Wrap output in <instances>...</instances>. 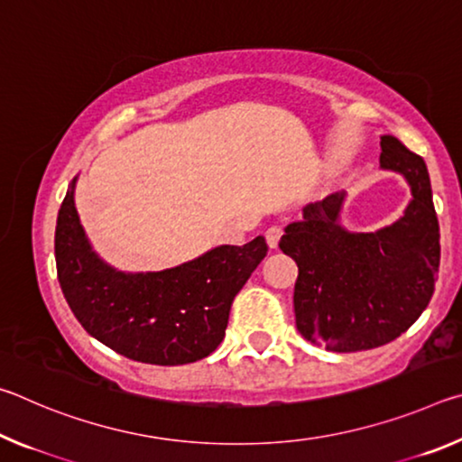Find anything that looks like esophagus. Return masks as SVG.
Segmentation results:
<instances>
[{"label": "esophagus", "mask_w": 462, "mask_h": 462, "mask_svg": "<svg viewBox=\"0 0 462 462\" xmlns=\"http://www.w3.org/2000/svg\"><path fill=\"white\" fill-rule=\"evenodd\" d=\"M281 236H283V228H281V226H271V228L264 232V238H267V245L271 248H277L279 246Z\"/></svg>", "instance_id": "1"}]
</instances>
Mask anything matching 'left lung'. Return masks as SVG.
<instances>
[{"label":"left lung","mask_w":462,"mask_h":462,"mask_svg":"<svg viewBox=\"0 0 462 462\" xmlns=\"http://www.w3.org/2000/svg\"><path fill=\"white\" fill-rule=\"evenodd\" d=\"M381 169L411 187L400 220L377 232L340 226L346 193L303 208L279 248L300 267L295 326L303 338L334 353H358L395 340L421 316L440 267V226L426 162L395 136H381Z\"/></svg>","instance_id":"obj_1"}]
</instances>
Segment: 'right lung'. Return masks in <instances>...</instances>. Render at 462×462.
Segmentation results:
<instances>
[{
  "label": "right lung",
  "instance_id": "add662e5",
  "mask_svg": "<svg viewBox=\"0 0 462 462\" xmlns=\"http://www.w3.org/2000/svg\"><path fill=\"white\" fill-rule=\"evenodd\" d=\"M75 181L59 209L54 259L62 295L79 324L138 363L175 366L212 355L226 336L234 297L267 256L264 238L216 246L167 271H116L85 236Z\"/></svg>",
  "mask_w": 462,
  "mask_h": 462
}]
</instances>
